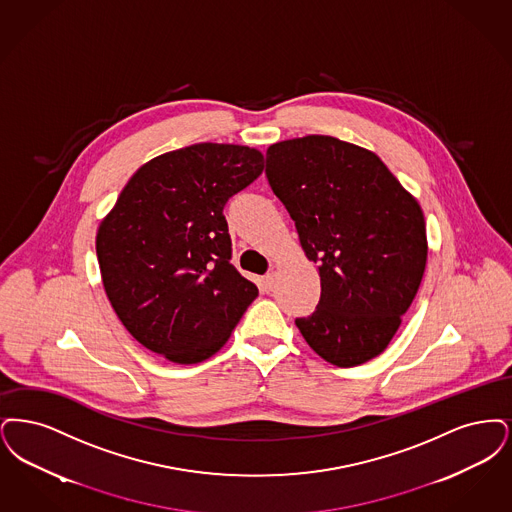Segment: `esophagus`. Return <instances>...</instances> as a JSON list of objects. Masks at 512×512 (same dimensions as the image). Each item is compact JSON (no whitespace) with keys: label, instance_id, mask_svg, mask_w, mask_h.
Returning <instances> with one entry per match:
<instances>
[{"label":"esophagus","instance_id":"esophagus-1","mask_svg":"<svg viewBox=\"0 0 512 512\" xmlns=\"http://www.w3.org/2000/svg\"><path fill=\"white\" fill-rule=\"evenodd\" d=\"M273 285H275V273L271 271V273H267L266 277L262 279V287H264L266 292H269V290L273 289Z\"/></svg>","mask_w":512,"mask_h":512}]
</instances>
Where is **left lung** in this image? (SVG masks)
I'll list each match as a JSON object with an SVG mask.
<instances>
[{
    "label": "left lung",
    "mask_w": 512,
    "mask_h": 512,
    "mask_svg": "<svg viewBox=\"0 0 512 512\" xmlns=\"http://www.w3.org/2000/svg\"><path fill=\"white\" fill-rule=\"evenodd\" d=\"M266 178L319 266V304L296 317V327L338 367L377 357L423 281L428 246L419 202L377 155L329 135L271 145Z\"/></svg>",
    "instance_id": "1"
}]
</instances>
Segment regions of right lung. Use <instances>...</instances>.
I'll return each instance as SVG.
<instances>
[{
	"instance_id": "add662e5",
	"label": "right lung",
	"mask_w": 512,
	"mask_h": 512,
	"mask_svg": "<svg viewBox=\"0 0 512 512\" xmlns=\"http://www.w3.org/2000/svg\"><path fill=\"white\" fill-rule=\"evenodd\" d=\"M264 172L241 145L199 143L139 168L97 233L112 308L139 344L189 365L214 356L258 296L231 264L223 208Z\"/></svg>"
}]
</instances>
